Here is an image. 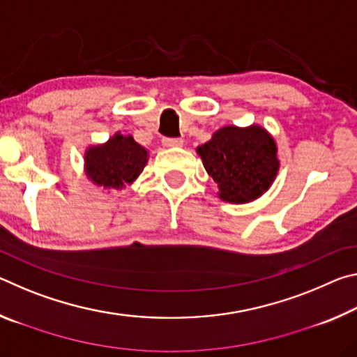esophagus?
<instances>
[{"mask_svg": "<svg viewBox=\"0 0 357 357\" xmlns=\"http://www.w3.org/2000/svg\"><path fill=\"white\" fill-rule=\"evenodd\" d=\"M162 144H164L165 148H181L184 144V140L183 138H164Z\"/></svg>", "mask_w": 357, "mask_h": 357, "instance_id": "34e87169", "label": "esophagus"}]
</instances>
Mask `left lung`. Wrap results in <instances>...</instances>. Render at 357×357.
<instances>
[{
  "instance_id": "left-lung-1",
  "label": "left lung",
  "mask_w": 357,
  "mask_h": 357,
  "mask_svg": "<svg viewBox=\"0 0 357 357\" xmlns=\"http://www.w3.org/2000/svg\"><path fill=\"white\" fill-rule=\"evenodd\" d=\"M275 138L259 124L223 126L197 148L206 173L219 187L222 202L244 204L257 200L280 170Z\"/></svg>"
}]
</instances>
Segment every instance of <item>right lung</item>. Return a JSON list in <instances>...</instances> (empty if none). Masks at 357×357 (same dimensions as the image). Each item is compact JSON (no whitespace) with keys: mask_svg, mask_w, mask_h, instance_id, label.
I'll return each mask as SVG.
<instances>
[{"mask_svg":"<svg viewBox=\"0 0 357 357\" xmlns=\"http://www.w3.org/2000/svg\"><path fill=\"white\" fill-rule=\"evenodd\" d=\"M83 159L86 178L94 185L112 192L135 183L148 164L149 153L132 135L116 132L105 143L89 144Z\"/></svg>","mask_w":357,"mask_h":357,"instance_id":"obj_1","label":"right lung"}]
</instances>
